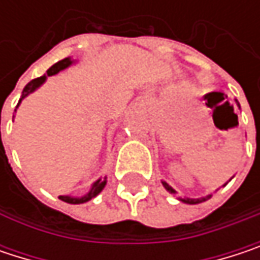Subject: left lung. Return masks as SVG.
Instances as JSON below:
<instances>
[{"mask_svg": "<svg viewBox=\"0 0 260 260\" xmlns=\"http://www.w3.org/2000/svg\"><path fill=\"white\" fill-rule=\"evenodd\" d=\"M236 104H238V101H236ZM238 107H239V104H238ZM232 179V178H231ZM229 179V181H231ZM162 182V185H164V188L170 192V194H176V191L167 183L166 181H161ZM228 185V182L223 185V186H226ZM212 197V194H208V196H205V197H199V199H189V197H178V200H181V202H183V203H186V205H197V203H202V202H206L208 199H211Z\"/></svg>", "mask_w": 260, "mask_h": 260, "instance_id": "obj_1", "label": "left lung"}]
</instances>
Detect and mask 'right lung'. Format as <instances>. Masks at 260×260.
<instances>
[{
  "instance_id": "obj_1",
  "label": "right lung",
  "mask_w": 260,
  "mask_h": 260,
  "mask_svg": "<svg viewBox=\"0 0 260 260\" xmlns=\"http://www.w3.org/2000/svg\"><path fill=\"white\" fill-rule=\"evenodd\" d=\"M75 63V60H72L71 57H68V58H63V60H60L58 63H55L54 66H51L48 71H46V75H43V77H40V78H36L32 79V81H29L28 84L25 85V88H24V91H22V96H21V99H19V102H18V105H16V108L21 105V102L25 99L28 94H31L32 91H36L42 84H45V81L48 79V77H52V75H55V74H58V72H61V71H64V69H68L69 66H72ZM16 111V110H15ZM105 185H107V176L105 178H99L96 182H93L91 183V186H90V189L84 194V196H79V197H74V196H60V199L63 200V202H66V203H72V205H81V203H85V202H88V200H91V199H94L104 188H105Z\"/></svg>"
}]
</instances>
